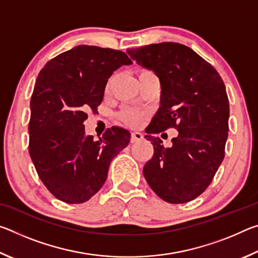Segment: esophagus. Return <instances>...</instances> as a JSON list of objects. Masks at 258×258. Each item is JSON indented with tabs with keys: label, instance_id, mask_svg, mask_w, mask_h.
Returning <instances> with one entry per match:
<instances>
[{
	"label": "esophagus",
	"instance_id": "esophagus-1",
	"mask_svg": "<svg viewBox=\"0 0 258 258\" xmlns=\"http://www.w3.org/2000/svg\"><path fill=\"white\" fill-rule=\"evenodd\" d=\"M142 139H143V135H142V133H140V132H132V134H131V142H132V143L141 141Z\"/></svg>",
	"mask_w": 258,
	"mask_h": 258
}]
</instances>
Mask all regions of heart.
Listing matches in <instances>:
<instances>
[{
    "instance_id": "obj_1",
    "label": "heart",
    "mask_w": 258,
    "mask_h": 258,
    "mask_svg": "<svg viewBox=\"0 0 258 258\" xmlns=\"http://www.w3.org/2000/svg\"><path fill=\"white\" fill-rule=\"evenodd\" d=\"M146 74H152L149 71H141L139 74V76L146 75ZM120 119L124 121V123L128 124L131 126H138L142 123L143 117H145V113L137 109H125L120 112Z\"/></svg>"
}]
</instances>
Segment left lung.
<instances>
[{"label": "left lung", "mask_w": 258, "mask_h": 258, "mask_svg": "<svg viewBox=\"0 0 258 258\" xmlns=\"http://www.w3.org/2000/svg\"><path fill=\"white\" fill-rule=\"evenodd\" d=\"M160 82V106L146 132L177 130L172 147L146 135L154 156L143 167L148 184L165 202L183 204L211 184L224 158L229 132V99L216 69L183 44L164 42L127 50Z\"/></svg>", "instance_id": "1"}]
</instances>
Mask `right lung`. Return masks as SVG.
I'll list each match as a JSON object with an SVG mask.
<instances>
[{
  "mask_svg": "<svg viewBox=\"0 0 258 258\" xmlns=\"http://www.w3.org/2000/svg\"><path fill=\"white\" fill-rule=\"evenodd\" d=\"M132 61L124 52L78 45L50 60L30 99L29 155L56 199L82 204L101 189L112 158L128 145L127 130L112 126L102 138L85 134L87 111H97L112 73Z\"/></svg>",
  "mask_w": 258,
  "mask_h": 258,
  "instance_id": "1",
  "label": "right lung"
}]
</instances>
